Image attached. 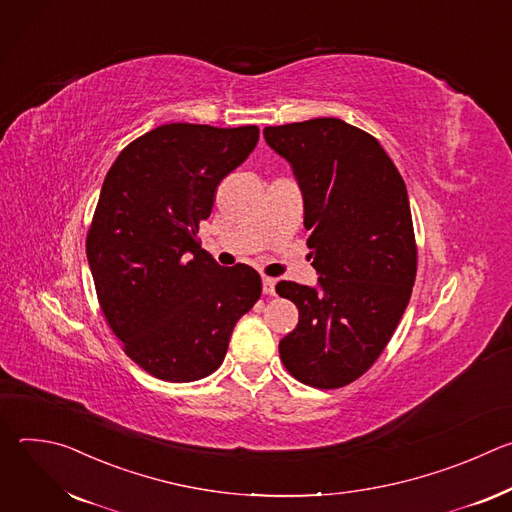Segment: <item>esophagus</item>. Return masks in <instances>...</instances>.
<instances>
[{"instance_id":"1","label":"esophagus","mask_w":512,"mask_h":512,"mask_svg":"<svg viewBox=\"0 0 512 512\" xmlns=\"http://www.w3.org/2000/svg\"><path fill=\"white\" fill-rule=\"evenodd\" d=\"M263 294L275 296V279L273 277H263Z\"/></svg>"}]
</instances>
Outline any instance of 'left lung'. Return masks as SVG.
<instances>
[{
    "mask_svg": "<svg viewBox=\"0 0 512 512\" xmlns=\"http://www.w3.org/2000/svg\"><path fill=\"white\" fill-rule=\"evenodd\" d=\"M304 196L318 285L279 281L300 320L279 342L289 375L338 389L367 373L391 340L417 273L405 182L367 131L336 117L263 129Z\"/></svg>",
    "mask_w": 512,
    "mask_h": 512,
    "instance_id": "obj_1",
    "label": "left lung"
}]
</instances>
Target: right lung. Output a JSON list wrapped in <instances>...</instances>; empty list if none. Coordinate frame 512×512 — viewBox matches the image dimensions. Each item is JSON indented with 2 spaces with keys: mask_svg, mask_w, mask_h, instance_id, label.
Returning <instances> with one entry per match:
<instances>
[{
  "mask_svg": "<svg viewBox=\"0 0 512 512\" xmlns=\"http://www.w3.org/2000/svg\"><path fill=\"white\" fill-rule=\"evenodd\" d=\"M257 141V125L168 123L131 141L105 176L87 235L89 267L107 324L156 379L212 375L235 324L261 298L253 267H221L198 241L216 186Z\"/></svg>",
  "mask_w": 512,
  "mask_h": 512,
  "instance_id": "add662e5",
  "label": "right lung"
}]
</instances>
